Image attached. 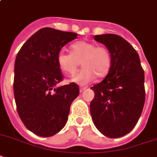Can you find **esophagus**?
I'll return each instance as SVG.
<instances>
[{
	"label": "esophagus",
	"mask_w": 157,
	"mask_h": 157,
	"mask_svg": "<svg viewBox=\"0 0 157 157\" xmlns=\"http://www.w3.org/2000/svg\"><path fill=\"white\" fill-rule=\"evenodd\" d=\"M86 87H80L79 88V91H80V92H83V91H84V90H86Z\"/></svg>",
	"instance_id": "34e87169"
}]
</instances>
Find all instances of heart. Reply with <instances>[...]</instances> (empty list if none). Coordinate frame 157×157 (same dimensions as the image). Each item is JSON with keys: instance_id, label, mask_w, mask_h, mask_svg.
<instances>
[{"instance_id": "1", "label": "heart", "mask_w": 157, "mask_h": 157, "mask_svg": "<svg viewBox=\"0 0 157 157\" xmlns=\"http://www.w3.org/2000/svg\"><path fill=\"white\" fill-rule=\"evenodd\" d=\"M71 54L61 50L57 56V63L65 75H74L80 63L82 69L71 78V81L81 85L87 84L95 77L107 75L111 66V54L106 46H97L96 43L79 41L71 46Z\"/></svg>"}]
</instances>
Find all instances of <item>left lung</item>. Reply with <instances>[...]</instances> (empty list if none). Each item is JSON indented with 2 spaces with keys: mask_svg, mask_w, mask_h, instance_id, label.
<instances>
[{
  "mask_svg": "<svg viewBox=\"0 0 157 157\" xmlns=\"http://www.w3.org/2000/svg\"><path fill=\"white\" fill-rule=\"evenodd\" d=\"M111 54V66L104 79L90 89L93 122L105 136L119 138L132 130L145 101L144 72L134 48L119 35H95Z\"/></svg>",
  "mask_w": 157,
  "mask_h": 157,
  "instance_id": "1",
  "label": "left lung"
}]
</instances>
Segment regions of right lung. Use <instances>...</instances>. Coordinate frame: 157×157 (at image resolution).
<instances>
[{"label": "right lung", "instance_id": "1", "mask_svg": "<svg viewBox=\"0 0 157 157\" xmlns=\"http://www.w3.org/2000/svg\"><path fill=\"white\" fill-rule=\"evenodd\" d=\"M78 34L42 28L17 53L14 65L13 93L17 113L34 134L52 136L67 124L70 107L79 94L74 82L57 86L63 75L57 63L61 49Z\"/></svg>", "mask_w": 157, "mask_h": 157}]
</instances>
